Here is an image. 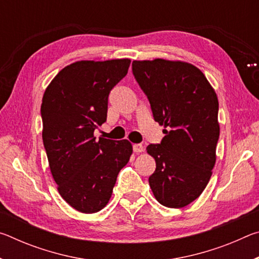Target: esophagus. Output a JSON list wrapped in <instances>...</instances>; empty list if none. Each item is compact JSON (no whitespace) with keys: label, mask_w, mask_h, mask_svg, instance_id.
<instances>
[{"label":"esophagus","mask_w":259,"mask_h":259,"mask_svg":"<svg viewBox=\"0 0 259 259\" xmlns=\"http://www.w3.org/2000/svg\"><path fill=\"white\" fill-rule=\"evenodd\" d=\"M133 150L135 153H142V152H144V146L142 145V144H135V145L133 146Z\"/></svg>","instance_id":"esophagus-1"}]
</instances>
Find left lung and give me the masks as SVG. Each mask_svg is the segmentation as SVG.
Listing matches in <instances>:
<instances>
[{
	"mask_svg": "<svg viewBox=\"0 0 259 259\" xmlns=\"http://www.w3.org/2000/svg\"><path fill=\"white\" fill-rule=\"evenodd\" d=\"M133 74L154 120L165 128L161 143L146 148L156 162L148 183L162 205L183 208L211 177L219 138L217 95L204 74L184 61L135 60Z\"/></svg>",
	"mask_w": 259,
	"mask_h": 259,
	"instance_id": "left-lung-1",
	"label": "left lung"
}]
</instances>
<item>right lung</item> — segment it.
I'll return each instance as SVG.
<instances>
[{
    "label": "right lung",
    "mask_w": 259,
    "mask_h": 259,
    "mask_svg": "<svg viewBox=\"0 0 259 259\" xmlns=\"http://www.w3.org/2000/svg\"><path fill=\"white\" fill-rule=\"evenodd\" d=\"M130 59L81 60L57 74L41 105L42 138L58 192L83 213L102 210L111 199L133 146L126 139L99 138L106 122L108 95L123 78Z\"/></svg>",
    "instance_id": "right-lung-1"
}]
</instances>
